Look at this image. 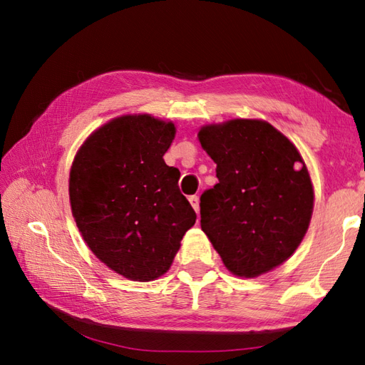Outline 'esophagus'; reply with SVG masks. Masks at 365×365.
Returning <instances> with one entry per match:
<instances>
[{"mask_svg": "<svg viewBox=\"0 0 365 365\" xmlns=\"http://www.w3.org/2000/svg\"><path fill=\"white\" fill-rule=\"evenodd\" d=\"M188 200H190L191 207L195 208V212H196V213H199V197H197V196H190V197H188Z\"/></svg>", "mask_w": 365, "mask_h": 365, "instance_id": "esophagus-1", "label": "esophagus"}]
</instances>
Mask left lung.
I'll return each instance as SVG.
<instances>
[{
    "mask_svg": "<svg viewBox=\"0 0 365 365\" xmlns=\"http://www.w3.org/2000/svg\"><path fill=\"white\" fill-rule=\"evenodd\" d=\"M197 139L220 183L200 196V227L232 274L289 260L311 224L314 185L289 138L262 119L205 123Z\"/></svg>",
    "mask_w": 365,
    "mask_h": 365,
    "instance_id": "8db88e82",
    "label": "left lung"
}]
</instances>
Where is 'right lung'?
Here are the masks:
<instances>
[{
	"mask_svg": "<svg viewBox=\"0 0 365 365\" xmlns=\"http://www.w3.org/2000/svg\"><path fill=\"white\" fill-rule=\"evenodd\" d=\"M173 120L122 114L92 131L76 152L68 197L89 250L130 281L168 273L196 213L163 155L175 138Z\"/></svg>",
	"mask_w": 365,
	"mask_h": 365,
	"instance_id": "right-lung-1",
	"label": "right lung"
}]
</instances>
